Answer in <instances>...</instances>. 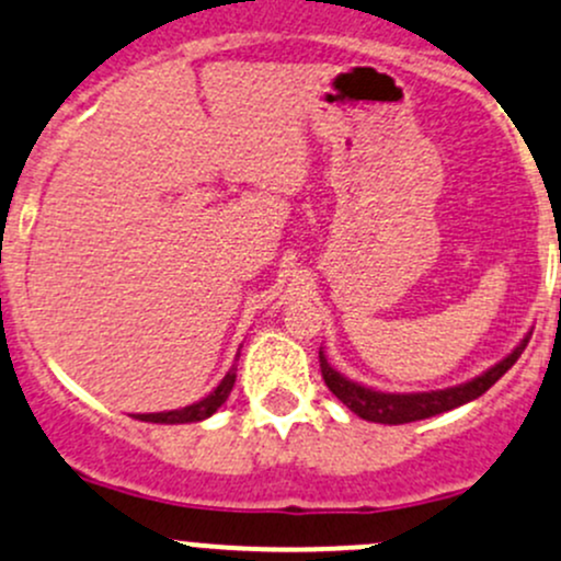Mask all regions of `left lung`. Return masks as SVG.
I'll return each mask as SVG.
<instances>
[{"label":"left lung","instance_id":"8db88e82","mask_svg":"<svg viewBox=\"0 0 561 561\" xmlns=\"http://www.w3.org/2000/svg\"><path fill=\"white\" fill-rule=\"evenodd\" d=\"M529 334L516 345V348H513V354H507L505 359L496 362L492 369H486V373L478 375V378L467 380V383L451 386V389H440V391H413V394L375 391L362 383H354V380H348L345 375H340L337 369L329 365L323 351H319V362H321L323 383L329 386V391H332L345 408L354 410L359 419L375 421V424H410V421H421V419H430V415L446 413V410H454L465 405V402H472L481 394H486L496 380L516 365L522 351L527 348Z\"/></svg>","mask_w":561,"mask_h":561}]
</instances>
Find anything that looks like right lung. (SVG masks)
<instances>
[{"instance_id": "obj_1", "label": "right lung", "mask_w": 561, "mask_h": 561, "mask_svg": "<svg viewBox=\"0 0 561 561\" xmlns=\"http://www.w3.org/2000/svg\"><path fill=\"white\" fill-rule=\"evenodd\" d=\"M238 359H240V354H238ZM234 378H238V365H232V369L224 375L221 383H218L210 394L202 397L199 402H194V405H186L181 410H164V413H137L135 419L151 421V424H192V421L210 419V415L216 413L224 402H227L229 391H232V386H234Z\"/></svg>"}]
</instances>
